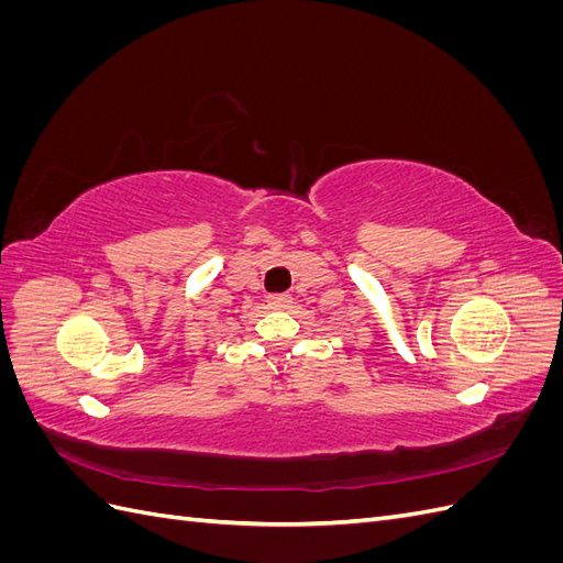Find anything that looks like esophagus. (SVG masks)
Listing matches in <instances>:
<instances>
[{"mask_svg":"<svg viewBox=\"0 0 563 563\" xmlns=\"http://www.w3.org/2000/svg\"><path fill=\"white\" fill-rule=\"evenodd\" d=\"M267 305L272 310H288L294 305V298L288 294H269Z\"/></svg>","mask_w":563,"mask_h":563,"instance_id":"34e87169","label":"esophagus"}]
</instances>
